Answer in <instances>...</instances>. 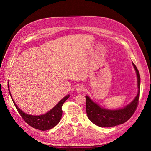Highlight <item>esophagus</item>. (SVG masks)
Here are the masks:
<instances>
[{
	"label": "esophagus",
	"instance_id": "obj_1",
	"mask_svg": "<svg viewBox=\"0 0 151 151\" xmlns=\"http://www.w3.org/2000/svg\"><path fill=\"white\" fill-rule=\"evenodd\" d=\"M76 91H77V92H80V93L84 92V91H85L84 86H82V85H80V86H78V88H76Z\"/></svg>",
	"mask_w": 151,
	"mask_h": 151
}]
</instances>
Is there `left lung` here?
<instances>
[{"mask_svg":"<svg viewBox=\"0 0 151 151\" xmlns=\"http://www.w3.org/2000/svg\"><path fill=\"white\" fill-rule=\"evenodd\" d=\"M132 63L137 75L138 92L135 99L129 105L120 109H106L101 108L93 102L88 96H86V113L88 118L94 124L101 127H110L120 125L127 121L135 112L139 99L140 75L136 65Z\"/></svg>","mask_w":151,"mask_h":151,"instance_id":"8db88e82","label":"left lung"}]
</instances>
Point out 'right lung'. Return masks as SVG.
Here are the masks:
<instances>
[{
	"instance_id": "obj_1",
	"label": "right lung",
	"mask_w": 151,
	"mask_h": 151,
	"mask_svg": "<svg viewBox=\"0 0 151 151\" xmlns=\"http://www.w3.org/2000/svg\"><path fill=\"white\" fill-rule=\"evenodd\" d=\"M8 88H9V91L10 94L9 86H8ZM69 97L70 96L68 95V96L62 99L49 112L41 116H31L26 114L22 111L17 106L13 99H12L18 112L22 117L23 120L27 124H28L30 126L32 127L33 128L40 130H47L54 127L60 121L62 115V105Z\"/></svg>"
}]
</instances>
